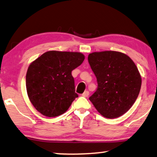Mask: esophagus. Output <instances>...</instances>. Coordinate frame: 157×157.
I'll return each mask as SVG.
<instances>
[{
  "instance_id": "34e87169",
  "label": "esophagus",
  "mask_w": 157,
  "mask_h": 157,
  "mask_svg": "<svg viewBox=\"0 0 157 157\" xmlns=\"http://www.w3.org/2000/svg\"><path fill=\"white\" fill-rule=\"evenodd\" d=\"M89 94H90V93H89L88 91H85V92L82 94V96H83V97H87Z\"/></svg>"
}]
</instances>
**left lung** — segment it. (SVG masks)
<instances>
[{"mask_svg":"<svg viewBox=\"0 0 157 157\" xmlns=\"http://www.w3.org/2000/svg\"><path fill=\"white\" fill-rule=\"evenodd\" d=\"M88 62L98 84L90 100L107 118L123 115L136 101L141 88V76L135 63L125 53L113 51L90 53Z\"/></svg>","mask_w":157,"mask_h":157,"instance_id":"1","label":"left lung"}]
</instances>
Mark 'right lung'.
<instances>
[{
    "label": "right lung",
    "instance_id": "1",
    "mask_svg": "<svg viewBox=\"0 0 157 157\" xmlns=\"http://www.w3.org/2000/svg\"><path fill=\"white\" fill-rule=\"evenodd\" d=\"M85 60L78 52L50 51L32 63L26 75L28 97L42 115L64 113L78 97L71 72Z\"/></svg>",
    "mask_w": 157,
    "mask_h": 157
}]
</instances>
